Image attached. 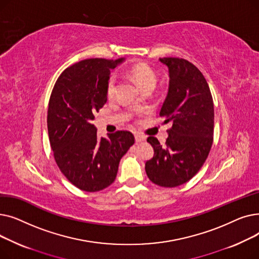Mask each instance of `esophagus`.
Here are the masks:
<instances>
[{"mask_svg": "<svg viewBox=\"0 0 259 259\" xmlns=\"http://www.w3.org/2000/svg\"><path fill=\"white\" fill-rule=\"evenodd\" d=\"M134 139H135V142H137V143H142V142L146 141V138L142 134H135Z\"/></svg>", "mask_w": 259, "mask_h": 259, "instance_id": "obj_1", "label": "esophagus"}]
</instances>
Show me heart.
<instances>
[{"label": "heart", "instance_id": "obj_1", "mask_svg": "<svg viewBox=\"0 0 259 259\" xmlns=\"http://www.w3.org/2000/svg\"><path fill=\"white\" fill-rule=\"evenodd\" d=\"M131 76L135 79L140 88L145 91L148 89H153L156 85V74L150 66L145 63L135 64L130 69ZM116 90V76L111 75L107 81L106 92L108 98H111L114 95Z\"/></svg>", "mask_w": 259, "mask_h": 259}]
</instances>
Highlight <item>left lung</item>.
<instances>
[{"mask_svg": "<svg viewBox=\"0 0 259 259\" xmlns=\"http://www.w3.org/2000/svg\"><path fill=\"white\" fill-rule=\"evenodd\" d=\"M159 62L169 70V89L159 116L172 122L166 146L156 138L147 142L153 147V157L146 161L149 180L157 186L174 188L193 176L206 161L213 143L214 105L209 85L197 68L178 58Z\"/></svg>", "mask_w": 259, "mask_h": 259, "instance_id": "8db88e82", "label": "left lung"}]
</instances>
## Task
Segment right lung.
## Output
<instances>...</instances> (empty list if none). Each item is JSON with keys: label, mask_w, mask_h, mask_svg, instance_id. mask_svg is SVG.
<instances>
[{"label": "right lung", "mask_w": 259, "mask_h": 259, "mask_svg": "<svg viewBox=\"0 0 259 259\" xmlns=\"http://www.w3.org/2000/svg\"><path fill=\"white\" fill-rule=\"evenodd\" d=\"M125 61L89 59L65 69L54 85L47 127L54 159L72 185L86 192L110 186L120 158L134 144L129 131L99 138L91 120L107 102L110 71Z\"/></svg>", "instance_id": "1"}]
</instances>
